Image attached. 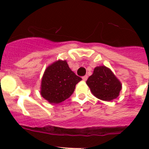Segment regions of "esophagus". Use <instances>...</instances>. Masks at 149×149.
<instances>
[{
	"label": "esophagus",
	"instance_id": "34e87169",
	"mask_svg": "<svg viewBox=\"0 0 149 149\" xmlns=\"http://www.w3.org/2000/svg\"><path fill=\"white\" fill-rule=\"evenodd\" d=\"M87 79H88V76H84L82 77V79H83L84 81H86Z\"/></svg>",
	"mask_w": 149,
	"mask_h": 149
}]
</instances>
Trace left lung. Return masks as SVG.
Masks as SVG:
<instances>
[{"instance_id": "1", "label": "left lung", "mask_w": 149, "mask_h": 149, "mask_svg": "<svg viewBox=\"0 0 149 149\" xmlns=\"http://www.w3.org/2000/svg\"><path fill=\"white\" fill-rule=\"evenodd\" d=\"M86 84L97 98L104 101H112L119 96L122 84L112 70L106 66H98L88 77Z\"/></svg>"}]
</instances>
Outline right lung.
Segmentation results:
<instances>
[{"label":"right lung","instance_id":"right-lung-1","mask_svg":"<svg viewBox=\"0 0 149 149\" xmlns=\"http://www.w3.org/2000/svg\"><path fill=\"white\" fill-rule=\"evenodd\" d=\"M81 80L70 70L65 61H58L46 68L40 93L49 103H61L71 96L76 85Z\"/></svg>","mask_w":149,"mask_h":149}]
</instances>
